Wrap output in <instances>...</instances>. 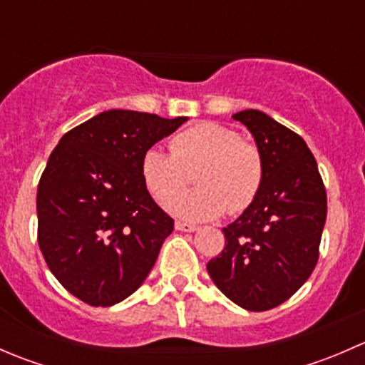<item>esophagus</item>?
Listing matches in <instances>:
<instances>
[{"mask_svg":"<svg viewBox=\"0 0 365 365\" xmlns=\"http://www.w3.org/2000/svg\"><path fill=\"white\" fill-rule=\"evenodd\" d=\"M175 227L178 231H185V233H194V231H197L200 227L194 226V224H189V222H182V220H178V222L175 224Z\"/></svg>","mask_w":365,"mask_h":365,"instance_id":"esophagus-1","label":"esophagus"}]
</instances>
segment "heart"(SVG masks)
Masks as SVG:
<instances>
[{"label":"heart","instance_id":"b5f03b06","mask_svg":"<svg viewBox=\"0 0 365 365\" xmlns=\"http://www.w3.org/2000/svg\"><path fill=\"white\" fill-rule=\"evenodd\" d=\"M168 150L152 146L141 160V176L153 200L187 220L235 215L252 205L263 185L264 164L259 148L244 141L226 125L203 121L176 132ZM192 174L198 187L183 197ZM177 200H175L174 197Z\"/></svg>","mask_w":365,"mask_h":365}]
</instances>
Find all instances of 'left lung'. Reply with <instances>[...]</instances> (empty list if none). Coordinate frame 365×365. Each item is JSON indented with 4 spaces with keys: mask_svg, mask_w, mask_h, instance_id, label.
<instances>
[{
    "mask_svg": "<svg viewBox=\"0 0 365 365\" xmlns=\"http://www.w3.org/2000/svg\"><path fill=\"white\" fill-rule=\"evenodd\" d=\"M233 118L249 128L264 164L252 205L222 227L226 245L206 270L247 311H268L295 295L314 270L327 219V192L304 139L257 109Z\"/></svg>",
    "mask_w": 365,
    "mask_h": 365,
    "instance_id": "8db88e82",
    "label": "left lung"
}]
</instances>
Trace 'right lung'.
<instances>
[{
  "mask_svg": "<svg viewBox=\"0 0 365 365\" xmlns=\"http://www.w3.org/2000/svg\"><path fill=\"white\" fill-rule=\"evenodd\" d=\"M185 121L111 109L68 130L51 153L36 190L38 245L84 304L125 300L155 264L175 220L150 196L141 160Z\"/></svg>",
  "mask_w": 365,
  "mask_h": 365,
  "instance_id": "right-lung-1",
  "label": "right lung"
}]
</instances>
